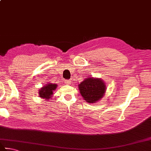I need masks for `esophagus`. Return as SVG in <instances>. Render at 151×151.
I'll use <instances>...</instances> for the list:
<instances>
[{
	"mask_svg": "<svg viewBox=\"0 0 151 151\" xmlns=\"http://www.w3.org/2000/svg\"><path fill=\"white\" fill-rule=\"evenodd\" d=\"M65 83L67 84H69L71 83V81L70 80H67V81H65Z\"/></svg>",
	"mask_w": 151,
	"mask_h": 151,
	"instance_id": "obj_1",
	"label": "esophagus"
}]
</instances>
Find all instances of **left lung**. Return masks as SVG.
<instances>
[{
    "mask_svg": "<svg viewBox=\"0 0 151 151\" xmlns=\"http://www.w3.org/2000/svg\"><path fill=\"white\" fill-rule=\"evenodd\" d=\"M81 94L87 103H96L106 92V86L100 78H87L78 85Z\"/></svg>",
    "mask_w": 151,
    "mask_h": 151,
    "instance_id": "1",
    "label": "left lung"
}]
</instances>
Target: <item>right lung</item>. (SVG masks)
<instances>
[{
    "mask_svg": "<svg viewBox=\"0 0 151 151\" xmlns=\"http://www.w3.org/2000/svg\"><path fill=\"white\" fill-rule=\"evenodd\" d=\"M57 87V84L49 83L45 85L44 86L41 88V89L39 90L40 97L43 98L45 100L51 99V98L53 96V91L56 90Z\"/></svg>",
    "mask_w": 151,
    "mask_h": 151,
    "instance_id": "1",
    "label": "right lung"
}]
</instances>
